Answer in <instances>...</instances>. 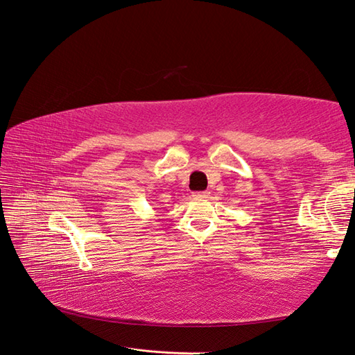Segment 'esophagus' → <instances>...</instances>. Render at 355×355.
I'll return each mask as SVG.
<instances>
[{"mask_svg":"<svg viewBox=\"0 0 355 355\" xmlns=\"http://www.w3.org/2000/svg\"><path fill=\"white\" fill-rule=\"evenodd\" d=\"M194 199H207L209 198V191H200V193H194L193 194Z\"/></svg>","mask_w":355,"mask_h":355,"instance_id":"obj_1","label":"esophagus"}]
</instances>
